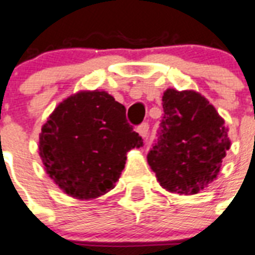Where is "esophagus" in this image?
I'll return each instance as SVG.
<instances>
[{"label":"esophagus","mask_w":255,"mask_h":255,"mask_svg":"<svg viewBox=\"0 0 255 255\" xmlns=\"http://www.w3.org/2000/svg\"><path fill=\"white\" fill-rule=\"evenodd\" d=\"M137 132L140 133L142 138H145L149 133V124L148 123H142L137 127Z\"/></svg>","instance_id":"esophagus-1"}]
</instances>
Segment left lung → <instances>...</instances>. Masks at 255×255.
<instances>
[{
	"mask_svg": "<svg viewBox=\"0 0 255 255\" xmlns=\"http://www.w3.org/2000/svg\"><path fill=\"white\" fill-rule=\"evenodd\" d=\"M163 118L148 163L165 190L198 194L216 179L231 148L224 119L202 94L167 89Z\"/></svg>",
	"mask_w": 255,
	"mask_h": 255,
	"instance_id": "1",
	"label": "left lung"
}]
</instances>
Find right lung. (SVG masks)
<instances>
[{
    "label": "right lung",
    "mask_w": 255,
    "mask_h": 255,
    "mask_svg": "<svg viewBox=\"0 0 255 255\" xmlns=\"http://www.w3.org/2000/svg\"><path fill=\"white\" fill-rule=\"evenodd\" d=\"M142 138L126 107L106 92H78L49 115L39 136L47 174L65 194L89 200L105 195L119 179L127 152Z\"/></svg>",
    "instance_id": "right-lung-1"
}]
</instances>
